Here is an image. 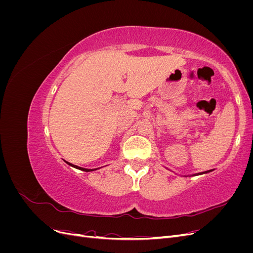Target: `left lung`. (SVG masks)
<instances>
[{
    "instance_id": "8db88e82",
    "label": "left lung",
    "mask_w": 253,
    "mask_h": 253,
    "mask_svg": "<svg viewBox=\"0 0 253 253\" xmlns=\"http://www.w3.org/2000/svg\"><path fill=\"white\" fill-rule=\"evenodd\" d=\"M213 170H208V171H205V172H202V173H196V174H191V175H185V176H195V175H202V174H205V173H209Z\"/></svg>"
}]
</instances>
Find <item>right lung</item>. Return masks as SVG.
Returning <instances> with one entry per match:
<instances>
[{"label": "right lung", "mask_w": 253, "mask_h": 253, "mask_svg": "<svg viewBox=\"0 0 253 253\" xmlns=\"http://www.w3.org/2000/svg\"><path fill=\"white\" fill-rule=\"evenodd\" d=\"M65 162V160H64ZM67 165H70L71 167H74V168H76V169H78V170H81V171H84V172H90V171H95V170H98L99 168H96V169H85V168H81V167H78V166H75V165H73V164H71V163H68V162H65Z\"/></svg>", "instance_id": "1"}]
</instances>
